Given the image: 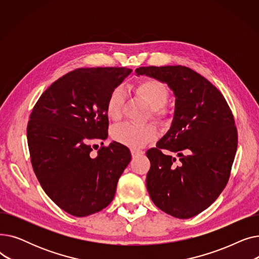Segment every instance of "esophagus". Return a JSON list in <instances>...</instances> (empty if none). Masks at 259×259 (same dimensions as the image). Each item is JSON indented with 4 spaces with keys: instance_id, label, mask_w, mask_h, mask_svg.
Returning a JSON list of instances; mask_svg holds the SVG:
<instances>
[{
    "instance_id": "34e87169",
    "label": "esophagus",
    "mask_w": 259,
    "mask_h": 259,
    "mask_svg": "<svg viewBox=\"0 0 259 259\" xmlns=\"http://www.w3.org/2000/svg\"><path fill=\"white\" fill-rule=\"evenodd\" d=\"M131 154H132V157H137L144 154V151L140 150V149H131Z\"/></svg>"
}]
</instances>
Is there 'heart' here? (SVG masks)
<instances>
[{"mask_svg":"<svg viewBox=\"0 0 259 259\" xmlns=\"http://www.w3.org/2000/svg\"><path fill=\"white\" fill-rule=\"evenodd\" d=\"M137 90L150 106L152 115L159 117L165 114L164 106L168 101L169 91L161 81L155 78H145L138 84ZM125 98L126 91L121 86L115 87L109 94L106 103V111L107 115L111 119L119 118ZM155 135L156 129L153 125L125 122L112 129V137L116 142L132 148L145 146L148 142L153 140Z\"/></svg>","mask_w":259,"mask_h":259,"instance_id":"heart-1","label":"heart"}]
</instances>
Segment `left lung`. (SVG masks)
<instances>
[{
  "label": "left lung",
  "instance_id": "left-lung-1",
  "mask_svg": "<svg viewBox=\"0 0 259 259\" xmlns=\"http://www.w3.org/2000/svg\"><path fill=\"white\" fill-rule=\"evenodd\" d=\"M135 72L166 83L175 95L170 129L146 152L149 195L165 213L190 219L210 207L229 181L237 149L233 114L220 90L186 66Z\"/></svg>",
  "mask_w": 259,
  "mask_h": 259
}]
</instances>
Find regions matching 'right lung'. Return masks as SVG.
Wrapping results in <instances>:
<instances>
[{"label":"right lung","instance_id":"right-lung-1","mask_svg":"<svg viewBox=\"0 0 259 259\" xmlns=\"http://www.w3.org/2000/svg\"><path fill=\"white\" fill-rule=\"evenodd\" d=\"M131 71L78 68L45 90L30 114L27 142L37 181L56 205L73 216L106 208L131 160L129 149L116 142L90 155V142L108 138L109 94Z\"/></svg>","mask_w":259,"mask_h":259}]
</instances>
